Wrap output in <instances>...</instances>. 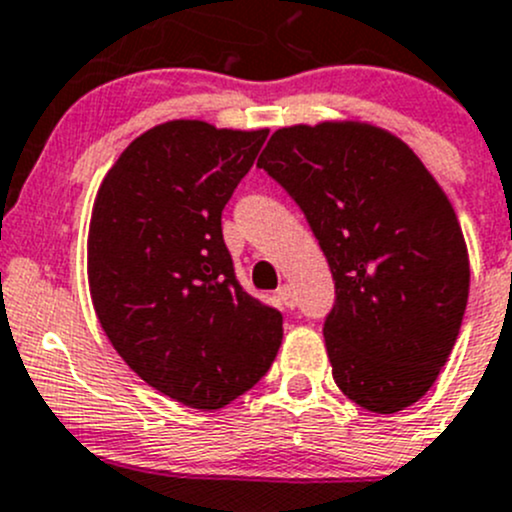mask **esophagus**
<instances>
[{
  "instance_id": "1",
  "label": "esophagus",
  "mask_w": 512,
  "mask_h": 512,
  "mask_svg": "<svg viewBox=\"0 0 512 512\" xmlns=\"http://www.w3.org/2000/svg\"><path fill=\"white\" fill-rule=\"evenodd\" d=\"M278 298L283 300V305H286V308H295V305H298V298H295L293 286H288V283L278 286Z\"/></svg>"
}]
</instances>
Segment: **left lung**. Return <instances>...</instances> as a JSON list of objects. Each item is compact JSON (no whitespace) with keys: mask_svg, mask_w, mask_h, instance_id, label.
Here are the masks:
<instances>
[{"mask_svg":"<svg viewBox=\"0 0 512 512\" xmlns=\"http://www.w3.org/2000/svg\"><path fill=\"white\" fill-rule=\"evenodd\" d=\"M258 167L328 258L335 384L367 412L412 407L449 360L468 303L466 241L444 189L407 142L355 120L276 130Z\"/></svg>","mask_w":512,"mask_h":512,"instance_id":"1","label":"left lung"}]
</instances>
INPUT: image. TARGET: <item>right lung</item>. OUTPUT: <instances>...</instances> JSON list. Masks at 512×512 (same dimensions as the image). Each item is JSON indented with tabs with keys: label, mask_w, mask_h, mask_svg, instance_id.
Segmentation results:
<instances>
[{
	"label": "right lung",
	"mask_w": 512,
	"mask_h": 512,
	"mask_svg": "<svg viewBox=\"0 0 512 512\" xmlns=\"http://www.w3.org/2000/svg\"><path fill=\"white\" fill-rule=\"evenodd\" d=\"M268 130L170 120L135 138L100 182L88 286L138 377L192 409L226 407L268 372L283 315L236 281L221 212Z\"/></svg>",
	"instance_id": "right-lung-1"
}]
</instances>
